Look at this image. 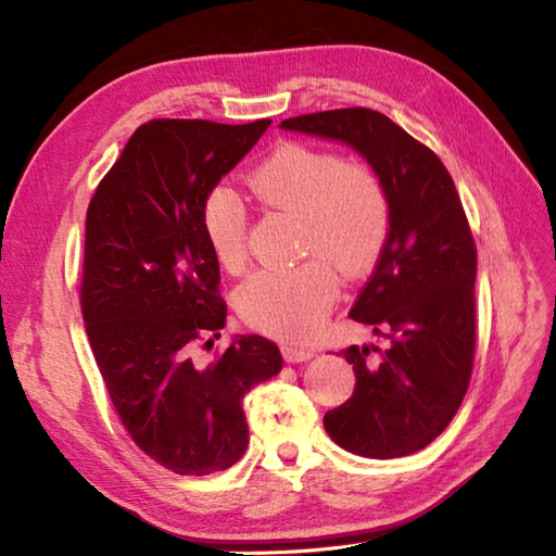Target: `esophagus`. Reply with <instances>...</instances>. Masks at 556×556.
<instances>
[{
	"label": "esophagus",
	"mask_w": 556,
	"mask_h": 556,
	"mask_svg": "<svg viewBox=\"0 0 556 556\" xmlns=\"http://www.w3.org/2000/svg\"><path fill=\"white\" fill-rule=\"evenodd\" d=\"M281 353H283V359H287V363H305V359H309L315 355V351L313 348H305V345H293V343H287L281 348Z\"/></svg>",
	"instance_id": "1"
}]
</instances>
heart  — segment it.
Returning <instances> with one entry per match:
<instances>
[{
	"label": "heart",
	"instance_id": "heart-1",
	"mask_svg": "<svg viewBox=\"0 0 556 556\" xmlns=\"http://www.w3.org/2000/svg\"><path fill=\"white\" fill-rule=\"evenodd\" d=\"M249 187L267 208L301 217L299 251L315 255L293 267L261 269L237 289V307L251 327L303 341L325 325L339 295V277L377 265L391 235V199L374 167L339 153L287 141L255 167ZM201 227L215 261L237 273L249 261V213L229 187L203 201Z\"/></svg>",
	"mask_w": 556,
	"mask_h": 556
}]
</instances>
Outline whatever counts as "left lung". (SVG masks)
I'll list each match as a JSON object with an SVG mask.
<instances>
[{"label": "left lung", "mask_w": 556, "mask_h": 556, "mask_svg": "<svg viewBox=\"0 0 556 556\" xmlns=\"http://www.w3.org/2000/svg\"><path fill=\"white\" fill-rule=\"evenodd\" d=\"M281 127L351 144L391 199L389 241L351 309L391 345L345 348L355 391L327 412L325 429L363 457L417 453L453 421L473 369L476 243L453 177L429 147L379 111H319Z\"/></svg>", "instance_id": "left-lung-1"}]
</instances>
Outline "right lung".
<instances>
[{
  "instance_id": "obj_1",
  "label": "right lung",
  "mask_w": 556,
  "mask_h": 556,
  "mask_svg": "<svg viewBox=\"0 0 556 556\" xmlns=\"http://www.w3.org/2000/svg\"><path fill=\"white\" fill-rule=\"evenodd\" d=\"M273 121L139 125L87 208L80 307L111 403L141 453L182 476L237 464L249 445L241 400L281 369L249 333L199 369L227 321L201 208Z\"/></svg>"
}]
</instances>
